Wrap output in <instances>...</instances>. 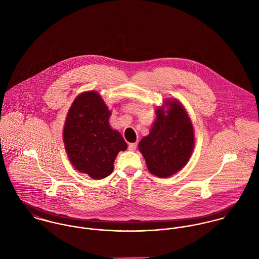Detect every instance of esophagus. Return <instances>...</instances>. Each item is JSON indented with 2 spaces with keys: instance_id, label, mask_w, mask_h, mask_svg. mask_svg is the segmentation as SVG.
Listing matches in <instances>:
<instances>
[{
  "instance_id": "obj_1",
  "label": "esophagus",
  "mask_w": 259,
  "mask_h": 259,
  "mask_svg": "<svg viewBox=\"0 0 259 259\" xmlns=\"http://www.w3.org/2000/svg\"><path fill=\"white\" fill-rule=\"evenodd\" d=\"M137 147H138V143H133V144H130V145H128V149L132 150V151H134V150L137 149Z\"/></svg>"
}]
</instances>
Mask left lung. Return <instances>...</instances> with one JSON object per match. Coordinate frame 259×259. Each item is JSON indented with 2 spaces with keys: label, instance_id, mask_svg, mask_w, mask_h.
I'll return each mask as SVG.
<instances>
[{
  "label": "left lung",
  "instance_id": "8db88e82",
  "mask_svg": "<svg viewBox=\"0 0 259 259\" xmlns=\"http://www.w3.org/2000/svg\"><path fill=\"white\" fill-rule=\"evenodd\" d=\"M167 107V111L165 108ZM149 135L139 144L150 174L168 178L187 163L194 147L192 122L178 100H167L155 110Z\"/></svg>",
  "mask_w": 259,
  "mask_h": 259
}]
</instances>
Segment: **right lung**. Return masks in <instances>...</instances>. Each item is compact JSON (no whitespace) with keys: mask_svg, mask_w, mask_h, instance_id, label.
<instances>
[{"mask_svg":"<svg viewBox=\"0 0 259 259\" xmlns=\"http://www.w3.org/2000/svg\"><path fill=\"white\" fill-rule=\"evenodd\" d=\"M111 111L96 91L78 95L65 121L63 138L71 163L79 172L102 180L113 170V161L127 148L109 122Z\"/></svg>","mask_w":259,"mask_h":259,"instance_id":"right-lung-1","label":"right lung"}]
</instances>
